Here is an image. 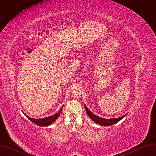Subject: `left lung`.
Instances as JSON below:
<instances>
[{"label":"left lung","mask_w":156,"mask_h":156,"mask_svg":"<svg viewBox=\"0 0 156 156\" xmlns=\"http://www.w3.org/2000/svg\"><path fill=\"white\" fill-rule=\"evenodd\" d=\"M84 107H85V109L86 110V112L87 114V115H89V117H90L94 122H95L96 123L101 125H102V126H110V125H112L117 122H119L120 120H122L126 115L121 117H119V118H116V119H104V118H102V117H99L98 116H96L94 114H93L91 111L89 110L87 107L84 105Z\"/></svg>","instance_id":"obj_1"}]
</instances>
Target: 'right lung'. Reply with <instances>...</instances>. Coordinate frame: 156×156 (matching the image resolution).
<instances>
[{"label": "right lung", "mask_w": 156, "mask_h": 156, "mask_svg": "<svg viewBox=\"0 0 156 156\" xmlns=\"http://www.w3.org/2000/svg\"><path fill=\"white\" fill-rule=\"evenodd\" d=\"M62 110V107L61 108V109L59 110V112L58 113H56L55 115L50 116L49 117H46V118H44V119H32L30 117H28V115H27L25 114V115L30 120H31L32 122H33L34 123L36 124L37 125L39 126H49L50 125H51L52 123H54L56 119L59 117L61 112Z\"/></svg>", "instance_id": "add662e5"}]
</instances>
